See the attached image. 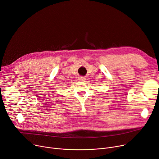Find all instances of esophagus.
I'll return each instance as SVG.
<instances>
[{
    "label": "esophagus",
    "mask_w": 159,
    "mask_h": 159,
    "mask_svg": "<svg viewBox=\"0 0 159 159\" xmlns=\"http://www.w3.org/2000/svg\"><path fill=\"white\" fill-rule=\"evenodd\" d=\"M80 81H82V82H84L85 80V78H84V77H79V79Z\"/></svg>",
    "instance_id": "esophagus-1"
}]
</instances>
